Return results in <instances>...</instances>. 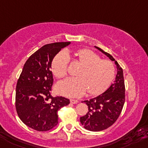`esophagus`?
I'll list each match as a JSON object with an SVG mask.
<instances>
[{"label": "esophagus", "instance_id": "1", "mask_svg": "<svg viewBox=\"0 0 148 148\" xmlns=\"http://www.w3.org/2000/svg\"><path fill=\"white\" fill-rule=\"evenodd\" d=\"M78 102V101L75 100V99H71V100H70V103H73V104H76V103H77Z\"/></svg>", "mask_w": 148, "mask_h": 148}]
</instances>
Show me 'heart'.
Segmentation results:
<instances>
[{
  "mask_svg": "<svg viewBox=\"0 0 148 148\" xmlns=\"http://www.w3.org/2000/svg\"><path fill=\"white\" fill-rule=\"evenodd\" d=\"M77 61L82 66L77 72L78 77H69L60 81L56 89L66 97H79L87 90L96 95L105 90L115 75L114 66L110 60H101L99 55L90 49H82L76 53ZM70 57L67 51H60L54 58L52 71L55 77L61 78L67 74Z\"/></svg>",
  "mask_w": 148,
  "mask_h": 148,
  "instance_id": "heart-1",
  "label": "heart"
}]
</instances>
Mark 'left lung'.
<instances>
[{"label": "left lung", "mask_w": 148, "mask_h": 148, "mask_svg": "<svg viewBox=\"0 0 148 148\" xmlns=\"http://www.w3.org/2000/svg\"><path fill=\"white\" fill-rule=\"evenodd\" d=\"M95 48L107 56L117 66L114 83L99 96L84 101V103L88 106V112L80 118L81 124L87 130L99 132L111 126L121 114L125 102V84L123 71L118 62L101 48Z\"/></svg>", "instance_id": "1"}]
</instances>
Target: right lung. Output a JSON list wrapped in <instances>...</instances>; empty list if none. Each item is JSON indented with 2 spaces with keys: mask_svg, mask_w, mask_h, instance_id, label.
Listing matches in <instances>:
<instances>
[{
  "mask_svg": "<svg viewBox=\"0 0 148 148\" xmlns=\"http://www.w3.org/2000/svg\"><path fill=\"white\" fill-rule=\"evenodd\" d=\"M71 42H55L41 47L30 55L16 83L15 104L19 118L38 132L52 129L58 123V111L69 99L51 95L53 76L52 62L60 49Z\"/></svg>",
  "mask_w": 148,
  "mask_h": 148,
  "instance_id": "1",
  "label": "right lung"
}]
</instances>
